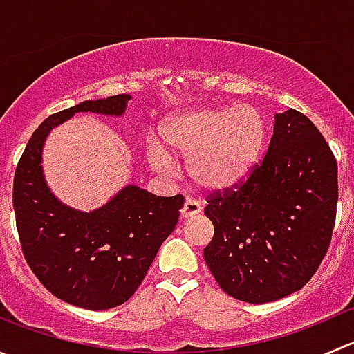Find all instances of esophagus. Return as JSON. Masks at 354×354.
Wrapping results in <instances>:
<instances>
[{"mask_svg": "<svg viewBox=\"0 0 354 354\" xmlns=\"http://www.w3.org/2000/svg\"><path fill=\"white\" fill-rule=\"evenodd\" d=\"M200 212H202V205H200L197 200H192V198L185 200L183 207H181V217H183V219L197 216Z\"/></svg>", "mask_w": 354, "mask_h": 354, "instance_id": "34e87169", "label": "esophagus"}]
</instances>
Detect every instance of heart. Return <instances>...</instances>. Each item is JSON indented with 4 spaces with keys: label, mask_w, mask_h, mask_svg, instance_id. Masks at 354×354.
<instances>
[{
    "label": "heart",
    "mask_w": 354,
    "mask_h": 354,
    "mask_svg": "<svg viewBox=\"0 0 354 354\" xmlns=\"http://www.w3.org/2000/svg\"><path fill=\"white\" fill-rule=\"evenodd\" d=\"M160 135L173 152L188 159V173L205 190H226L241 183L262 154L267 137L263 114L250 104L194 108L164 121ZM147 156L160 173L174 162L159 140H149Z\"/></svg>",
    "instance_id": "b5f03b06"
}]
</instances>
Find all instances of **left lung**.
Instances as JSON below:
<instances>
[{"instance_id": "obj_1", "label": "left lung", "mask_w": 354, "mask_h": 354, "mask_svg": "<svg viewBox=\"0 0 354 354\" xmlns=\"http://www.w3.org/2000/svg\"><path fill=\"white\" fill-rule=\"evenodd\" d=\"M214 238L203 259L224 292L276 301L312 279L329 248L337 205V162L303 113L274 116L262 162L234 190L209 195Z\"/></svg>"}]
</instances>
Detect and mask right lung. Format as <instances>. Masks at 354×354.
I'll return each mask as SVG.
<instances>
[{
    "mask_svg": "<svg viewBox=\"0 0 354 354\" xmlns=\"http://www.w3.org/2000/svg\"><path fill=\"white\" fill-rule=\"evenodd\" d=\"M130 99L120 94L84 101L46 118L15 171L13 209L25 260L48 291L80 308H114L137 291L185 202L183 195L157 197L127 185L102 207L82 212L56 198L46 183L42 149L53 128L77 113L123 116Z\"/></svg>",
    "mask_w": 354,
    "mask_h": 354,
    "instance_id": "right-lung-1",
    "label": "right lung"
}]
</instances>
